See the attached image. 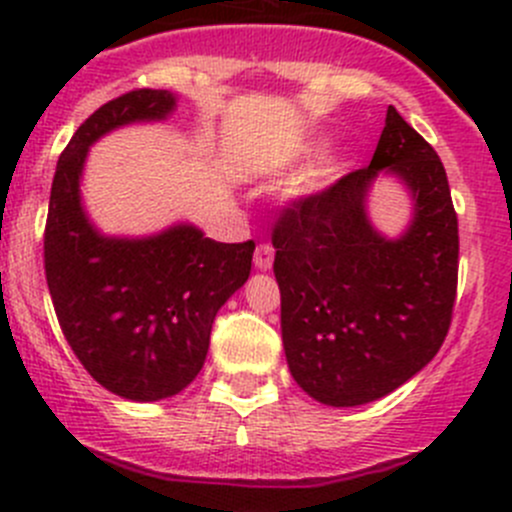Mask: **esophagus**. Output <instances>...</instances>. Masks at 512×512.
Masks as SVG:
<instances>
[{
	"mask_svg": "<svg viewBox=\"0 0 512 512\" xmlns=\"http://www.w3.org/2000/svg\"><path fill=\"white\" fill-rule=\"evenodd\" d=\"M254 263L256 268H261V271H268L273 263V246L271 244H258L256 246V254H254Z\"/></svg>",
	"mask_w": 512,
	"mask_h": 512,
	"instance_id": "1",
	"label": "esophagus"
}]
</instances>
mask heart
<instances>
[{"label": "heart", "instance_id": "obj_1", "mask_svg": "<svg viewBox=\"0 0 512 512\" xmlns=\"http://www.w3.org/2000/svg\"><path fill=\"white\" fill-rule=\"evenodd\" d=\"M338 174H341V161L326 159L308 174L306 181H303V194H318V191H323L326 186H331Z\"/></svg>", "mask_w": 512, "mask_h": 512}]
</instances>
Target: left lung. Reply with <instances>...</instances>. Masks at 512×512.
<instances>
[{"label":"left lung","instance_id":"1","mask_svg":"<svg viewBox=\"0 0 512 512\" xmlns=\"http://www.w3.org/2000/svg\"><path fill=\"white\" fill-rule=\"evenodd\" d=\"M378 173L396 175L414 199V221L398 240L367 219ZM271 241L283 351L308 396L363 406L433 361L453 318L458 216L443 161L393 106L371 164L291 201Z\"/></svg>","mask_w":512,"mask_h":512}]
</instances>
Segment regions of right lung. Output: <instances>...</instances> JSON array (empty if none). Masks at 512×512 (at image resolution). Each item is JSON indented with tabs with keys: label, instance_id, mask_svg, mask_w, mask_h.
<instances>
[{
	"label": "right lung",
	"instance_id": "right-lung-1",
	"mask_svg": "<svg viewBox=\"0 0 512 512\" xmlns=\"http://www.w3.org/2000/svg\"><path fill=\"white\" fill-rule=\"evenodd\" d=\"M176 109L166 89L106 101L62 151L44 229V271L64 338L89 376L126 401H161L204 368L219 308L251 273L254 241L219 244L176 224L146 239L104 236L79 194L89 146Z\"/></svg>",
	"mask_w": 512,
	"mask_h": 512
}]
</instances>
